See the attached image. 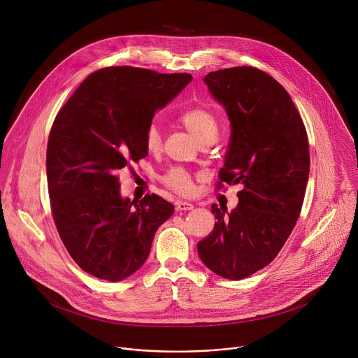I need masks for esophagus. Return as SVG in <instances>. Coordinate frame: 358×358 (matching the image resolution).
I'll use <instances>...</instances> for the list:
<instances>
[{
	"mask_svg": "<svg viewBox=\"0 0 358 358\" xmlns=\"http://www.w3.org/2000/svg\"><path fill=\"white\" fill-rule=\"evenodd\" d=\"M194 205L187 201H176V210H192Z\"/></svg>",
	"mask_w": 358,
	"mask_h": 358,
	"instance_id": "esophagus-1",
	"label": "esophagus"
}]
</instances>
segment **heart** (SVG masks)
Segmentation results:
<instances>
[{
    "label": "heart",
    "mask_w": 358,
    "mask_h": 358,
    "mask_svg": "<svg viewBox=\"0 0 358 358\" xmlns=\"http://www.w3.org/2000/svg\"><path fill=\"white\" fill-rule=\"evenodd\" d=\"M179 122L196 138L199 143L209 136L217 135L219 124L216 117L203 107H196L185 111L179 117ZM145 148L150 153L158 152L161 148V134L154 124L146 129ZM194 175L180 166L172 168L162 178L165 186L182 196H190L194 192Z\"/></svg>",
    "instance_id": "1"
}]
</instances>
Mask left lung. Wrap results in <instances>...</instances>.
Masks as SVG:
<instances>
[{
    "label": "left lung",
    "instance_id": "1",
    "mask_svg": "<svg viewBox=\"0 0 358 358\" xmlns=\"http://www.w3.org/2000/svg\"><path fill=\"white\" fill-rule=\"evenodd\" d=\"M204 81L231 125L216 189L243 190L229 213L212 205L215 227L197 251L217 275L243 280L278 255L296 224L310 171L306 128L285 88L259 69L210 71Z\"/></svg>",
    "mask_w": 358,
    "mask_h": 358
}]
</instances>
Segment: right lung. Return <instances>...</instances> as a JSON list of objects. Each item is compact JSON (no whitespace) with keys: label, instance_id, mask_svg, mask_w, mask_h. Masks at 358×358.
<instances>
[{"label":"right lung","instance_id":"1","mask_svg":"<svg viewBox=\"0 0 358 358\" xmlns=\"http://www.w3.org/2000/svg\"><path fill=\"white\" fill-rule=\"evenodd\" d=\"M192 74L111 66L88 76L57 113L47 148V179L57 233L74 262L106 281L142 267L157 229L175 208L157 194L122 199L117 172L145 158L158 108Z\"/></svg>","mask_w":358,"mask_h":358}]
</instances>
